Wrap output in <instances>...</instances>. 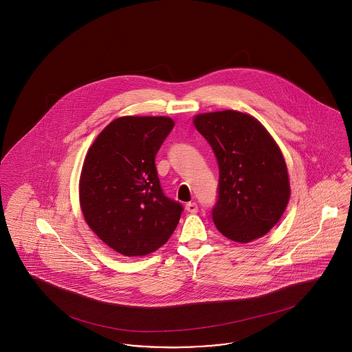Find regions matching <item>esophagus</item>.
<instances>
[{"label": "esophagus", "mask_w": 352, "mask_h": 352, "mask_svg": "<svg viewBox=\"0 0 352 352\" xmlns=\"http://www.w3.org/2000/svg\"><path fill=\"white\" fill-rule=\"evenodd\" d=\"M186 210L188 212H191V214H195L198 211V206L194 202H188V204H186Z\"/></svg>", "instance_id": "34e87169"}]
</instances>
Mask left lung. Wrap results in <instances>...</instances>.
Here are the masks:
<instances>
[{
	"instance_id": "left-lung-1",
	"label": "left lung",
	"mask_w": 352,
	"mask_h": 352,
	"mask_svg": "<svg viewBox=\"0 0 352 352\" xmlns=\"http://www.w3.org/2000/svg\"><path fill=\"white\" fill-rule=\"evenodd\" d=\"M218 166L217 228L231 241L248 243L266 235L282 218L289 199L287 166L279 146L254 117L223 110L194 117Z\"/></svg>"
}]
</instances>
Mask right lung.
Here are the masks:
<instances>
[{"label":"right lung","instance_id":"1","mask_svg":"<svg viewBox=\"0 0 352 352\" xmlns=\"http://www.w3.org/2000/svg\"><path fill=\"white\" fill-rule=\"evenodd\" d=\"M174 127L168 117H121L90 146L80 178V204L89 228L124 256L164 246L184 207L167 198L155 155Z\"/></svg>","mask_w":352,"mask_h":352}]
</instances>
